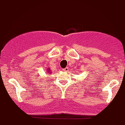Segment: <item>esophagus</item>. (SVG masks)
I'll return each mask as SVG.
<instances>
[{
    "instance_id": "esophagus-1",
    "label": "esophagus",
    "mask_w": 125,
    "mask_h": 125,
    "mask_svg": "<svg viewBox=\"0 0 125 125\" xmlns=\"http://www.w3.org/2000/svg\"><path fill=\"white\" fill-rule=\"evenodd\" d=\"M68 71H69V68H68V67H66V68H64V69H63V71L66 72V73H67V72H68Z\"/></svg>"
}]
</instances>
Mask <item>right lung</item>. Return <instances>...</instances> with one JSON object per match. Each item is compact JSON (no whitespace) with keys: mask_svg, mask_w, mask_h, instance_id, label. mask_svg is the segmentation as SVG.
Returning a JSON list of instances; mask_svg holds the SVG:
<instances>
[{"mask_svg":"<svg viewBox=\"0 0 125 125\" xmlns=\"http://www.w3.org/2000/svg\"><path fill=\"white\" fill-rule=\"evenodd\" d=\"M47 71L48 73H49V74H51V73H52V72H51V70L50 68H48V69H47Z\"/></svg>","mask_w":125,"mask_h":125,"instance_id":"1","label":"right lung"}]
</instances>
